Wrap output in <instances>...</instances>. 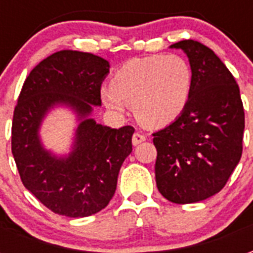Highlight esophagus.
Returning <instances> with one entry per match:
<instances>
[{
	"instance_id": "34e87169",
	"label": "esophagus",
	"mask_w": 253,
	"mask_h": 253,
	"mask_svg": "<svg viewBox=\"0 0 253 253\" xmlns=\"http://www.w3.org/2000/svg\"><path fill=\"white\" fill-rule=\"evenodd\" d=\"M145 139H146V137L143 134H141V132H134V135H132V145L137 146L139 143H142Z\"/></svg>"
}]
</instances>
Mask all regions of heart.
I'll return each instance as SVG.
<instances>
[{
	"instance_id": "heart-1",
	"label": "heart",
	"mask_w": 253,
	"mask_h": 253,
	"mask_svg": "<svg viewBox=\"0 0 253 253\" xmlns=\"http://www.w3.org/2000/svg\"><path fill=\"white\" fill-rule=\"evenodd\" d=\"M194 74L180 55L134 58L111 78V86L100 89L107 108L122 114L128 104L146 127L160 128L175 122L190 103Z\"/></svg>"
}]
</instances>
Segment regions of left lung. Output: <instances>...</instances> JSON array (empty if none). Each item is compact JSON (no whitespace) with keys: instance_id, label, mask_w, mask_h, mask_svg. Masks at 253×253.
I'll list each match as a JSON object with an SVG mask.
<instances>
[{"instance_id":"left-lung-1","label":"left lung","mask_w":253,"mask_h":253,"mask_svg":"<svg viewBox=\"0 0 253 253\" xmlns=\"http://www.w3.org/2000/svg\"><path fill=\"white\" fill-rule=\"evenodd\" d=\"M194 74L190 103L175 122L154 132L156 183L165 199L196 203L222 190L243 153L244 108L239 85L212 50L181 41Z\"/></svg>"}]
</instances>
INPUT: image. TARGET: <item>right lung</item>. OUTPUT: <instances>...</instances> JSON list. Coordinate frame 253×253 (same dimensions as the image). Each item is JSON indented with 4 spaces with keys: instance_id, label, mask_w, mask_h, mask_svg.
Here are the masks:
<instances>
[{
    "instance_id": "right-lung-1",
    "label": "right lung",
    "mask_w": 253,
    "mask_h": 253,
    "mask_svg": "<svg viewBox=\"0 0 253 253\" xmlns=\"http://www.w3.org/2000/svg\"><path fill=\"white\" fill-rule=\"evenodd\" d=\"M110 63L89 52L62 50L32 69L20 92L12 122V153L27 190L51 211L70 218L103 210L115 194L118 175L131 153L134 127L96 123L100 88ZM57 106L75 112L79 125L69 155L42 146L40 126Z\"/></svg>"
}]
</instances>
